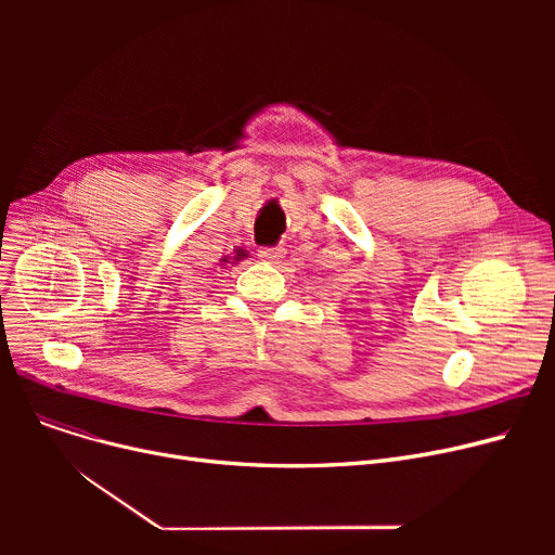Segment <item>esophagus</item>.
Returning <instances> with one entry per match:
<instances>
[{"label":"esophagus","instance_id":"obj_1","mask_svg":"<svg viewBox=\"0 0 555 555\" xmlns=\"http://www.w3.org/2000/svg\"><path fill=\"white\" fill-rule=\"evenodd\" d=\"M258 256L268 262H281V258L285 256V247H262L258 249Z\"/></svg>","mask_w":555,"mask_h":555}]
</instances>
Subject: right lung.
I'll list each match as a JSON object with an SVG mask.
<instances>
[{"mask_svg": "<svg viewBox=\"0 0 555 555\" xmlns=\"http://www.w3.org/2000/svg\"><path fill=\"white\" fill-rule=\"evenodd\" d=\"M245 256V251L243 249H236V256H233V260H238V258H243Z\"/></svg>", "mask_w": 555, "mask_h": 555, "instance_id": "1", "label": "right lung"}]
</instances>
